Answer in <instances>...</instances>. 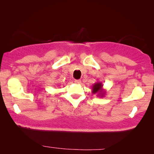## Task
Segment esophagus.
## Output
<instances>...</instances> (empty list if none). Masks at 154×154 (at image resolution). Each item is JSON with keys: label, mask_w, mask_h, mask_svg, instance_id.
<instances>
[{"label": "esophagus", "mask_w": 154, "mask_h": 154, "mask_svg": "<svg viewBox=\"0 0 154 154\" xmlns=\"http://www.w3.org/2000/svg\"><path fill=\"white\" fill-rule=\"evenodd\" d=\"M74 83L76 84H80V83H81V80H75Z\"/></svg>", "instance_id": "obj_1"}]
</instances>
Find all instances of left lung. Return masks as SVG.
Instances as JSON below:
<instances>
[{"label": "left lung", "mask_w": 154, "mask_h": 154, "mask_svg": "<svg viewBox=\"0 0 154 154\" xmlns=\"http://www.w3.org/2000/svg\"><path fill=\"white\" fill-rule=\"evenodd\" d=\"M92 93L96 94L100 97H104L106 94V91L103 89V84L102 82L98 81L92 85Z\"/></svg>", "instance_id": "obj_1"}]
</instances>
